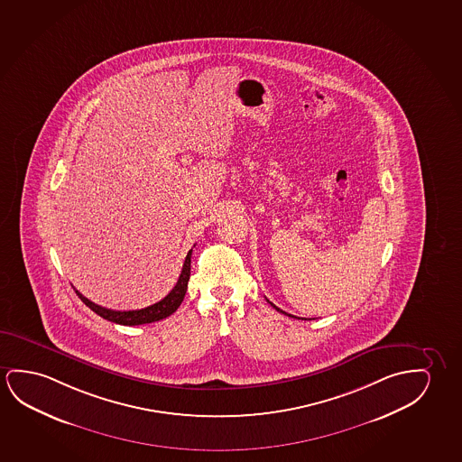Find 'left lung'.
<instances>
[{
	"label": "left lung",
	"instance_id": "obj_1",
	"mask_svg": "<svg viewBox=\"0 0 462 462\" xmlns=\"http://www.w3.org/2000/svg\"><path fill=\"white\" fill-rule=\"evenodd\" d=\"M269 303H271V301H269ZM271 306H273V308H276V310H279V312H282V314H285V316L295 317V316H291V314H287V312H283L282 310H279V308H277V306H274V304H273V303H271Z\"/></svg>",
	"mask_w": 462,
	"mask_h": 462
}]
</instances>
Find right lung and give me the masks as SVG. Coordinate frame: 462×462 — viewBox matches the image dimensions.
I'll use <instances>...</instances> for the list:
<instances>
[{"mask_svg":"<svg viewBox=\"0 0 462 462\" xmlns=\"http://www.w3.org/2000/svg\"><path fill=\"white\" fill-rule=\"evenodd\" d=\"M191 252L193 248L188 252L186 255L185 263H183V269H181V274H180L179 281L175 283V287L171 290V293L162 298L158 303L152 304L148 308L143 310H113L102 308L98 304L92 303L90 300H88L86 296L81 295L78 290H75L76 295L81 298L88 308L94 310L96 314L100 317H104L110 322L119 325H142V324H152V322H158L162 320L166 317L173 314L175 310H179L180 304L185 298L186 289H188V281H189V274H191Z\"/></svg>","mask_w":462,"mask_h":462,"instance_id":"add662e5","label":"right lung"}]
</instances>
